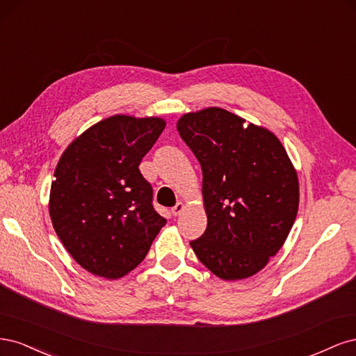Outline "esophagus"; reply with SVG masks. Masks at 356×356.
<instances>
[{
  "label": "esophagus",
  "mask_w": 356,
  "mask_h": 356,
  "mask_svg": "<svg viewBox=\"0 0 356 356\" xmlns=\"http://www.w3.org/2000/svg\"><path fill=\"white\" fill-rule=\"evenodd\" d=\"M186 208H187V204L184 202H178L170 211H172V215H175V217H177V215H181L182 212H184Z\"/></svg>",
  "instance_id": "esophagus-1"
}]
</instances>
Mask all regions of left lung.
I'll return each instance as SVG.
<instances>
[{"label":"left lung","instance_id":"8db88e82","mask_svg":"<svg viewBox=\"0 0 356 356\" xmlns=\"http://www.w3.org/2000/svg\"><path fill=\"white\" fill-rule=\"evenodd\" d=\"M177 129L203 175L208 227L193 251L224 281L258 273L297 217L298 177L286 149L268 129L218 106L184 114Z\"/></svg>","mask_w":356,"mask_h":356}]
</instances>
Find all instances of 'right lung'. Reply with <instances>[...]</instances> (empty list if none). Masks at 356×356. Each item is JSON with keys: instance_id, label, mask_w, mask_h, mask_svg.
<instances>
[{"instance_id": "1", "label": "right lung", "mask_w": 356, "mask_h": 356, "mask_svg": "<svg viewBox=\"0 0 356 356\" xmlns=\"http://www.w3.org/2000/svg\"><path fill=\"white\" fill-rule=\"evenodd\" d=\"M166 122L115 114L67 147L55 169L49 212L53 229L86 270L120 279L141 263L166 220L139 172Z\"/></svg>"}]
</instances>
